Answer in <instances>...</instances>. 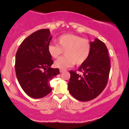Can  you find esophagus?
<instances>
[{"instance_id":"34e87169","label":"esophagus","mask_w":129,"mask_h":129,"mask_svg":"<svg viewBox=\"0 0 129 129\" xmlns=\"http://www.w3.org/2000/svg\"><path fill=\"white\" fill-rule=\"evenodd\" d=\"M66 71V69H60V72H63V71Z\"/></svg>"}]
</instances>
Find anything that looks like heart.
Returning <instances> with one entry per match:
<instances>
[{
    "instance_id": "b5f03b06",
    "label": "heart",
    "mask_w": 129,
    "mask_h": 129,
    "mask_svg": "<svg viewBox=\"0 0 129 129\" xmlns=\"http://www.w3.org/2000/svg\"><path fill=\"white\" fill-rule=\"evenodd\" d=\"M57 44L48 46L49 55L54 58H58L64 51L65 55L54 62V66L58 69L71 67L84 63L89 58L92 45L87 39L74 34H63L57 39Z\"/></svg>"
}]
</instances>
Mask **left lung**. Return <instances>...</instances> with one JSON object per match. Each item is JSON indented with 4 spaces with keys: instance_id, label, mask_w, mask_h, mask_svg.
Masks as SVG:
<instances>
[{
    "instance_id": "8db88e82",
    "label": "left lung",
    "mask_w": 129,
    "mask_h": 129,
    "mask_svg": "<svg viewBox=\"0 0 129 129\" xmlns=\"http://www.w3.org/2000/svg\"><path fill=\"white\" fill-rule=\"evenodd\" d=\"M91 43L88 59L80 66L78 72L70 71L68 89L75 99L82 102L96 98L104 90L109 80L110 60L104 43L95 39Z\"/></svg>"
}]
</instances>
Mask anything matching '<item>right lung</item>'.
<instances>
[{"mask_svg":"<svg viewBox=\"0 0 129 129\" xmlns=\"http://www.w3.org/2000/svg\"><path fill=\"white\" fill-rule=\"evenodd\" d=\"M52 39L49 29H40L25 38L15 55V69L22 89L29 97L42 98L52 91L50 81L59 74L48 52Z\"/></svg>","mask_w":129,"mask_h":129,"instance_id":"add662e5","label":"right lung"}]
</instances>
